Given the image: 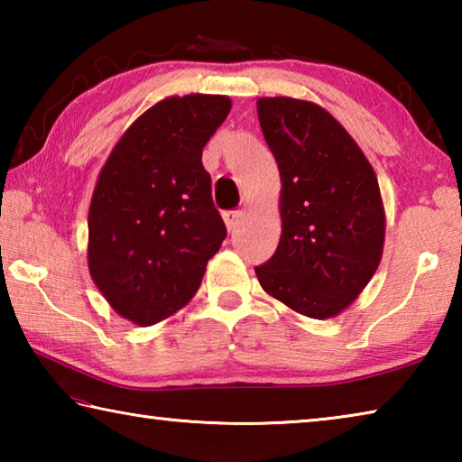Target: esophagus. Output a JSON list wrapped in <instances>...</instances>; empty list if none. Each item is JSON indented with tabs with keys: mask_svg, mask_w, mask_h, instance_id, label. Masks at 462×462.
Listing matches in <instances>:
<instances>
[{
	"mask_svg": "<svg viewBox=\"0 0 462 462\" xmlns=\"http://www.w3.org/2000/svg\"><path fill=\"white\" fill-rule=\"evenodd\" d=\"M242 217V212L240 209H228V212H224V222L226 226H228V230H234L238 226Z\"/></svg>",
	"mask_w": 462,
	"mask_h": 462,
	"instance_id": "34e87169",
	"label": "esophagus"
}]
</instances>
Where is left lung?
I'll list each match as a JSON object with an SVG mask.
<instances>
[{
  "instance_id": "1",
  "label": "left lung",
  "mask_w": 462,
  "mask_h": 462,
  "mask_svg": "<svg viewBox=\"0 0 462 462\" xmlns=\"http://www.w3.org/2000/svg\"><path fill=\"white\" fill-rule=\"evenodd\" d=\"M281 175V240L254 267L264 291L326 319L353 303L377 271L385 214L374 171L324 107L291 97L256 104Z\"/></svg>"
}]
</instances>
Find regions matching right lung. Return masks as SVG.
<instances>
[{
  "mask_svg": "<svg viewBox=\"0 0 462 462\" xmlns=\"http://www.w3.org/2000/svg\"><path fill=\"white\" fill-rule=\"evenodd\" d=\"M230 107L224 96L162 99L101 169L89 208V273L109 306L138 326L191 300L228 234L201 152Z\"/></svg>",
  "mask_w": 462,
  "mask_h": 462,
  "instance_id": "right-lung-1",
  "label": "right lung"
}]
</instances>
